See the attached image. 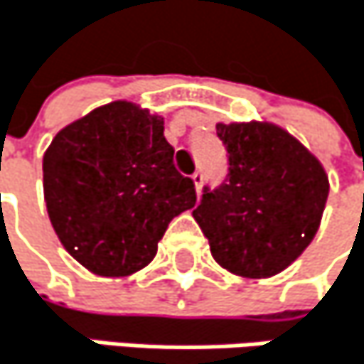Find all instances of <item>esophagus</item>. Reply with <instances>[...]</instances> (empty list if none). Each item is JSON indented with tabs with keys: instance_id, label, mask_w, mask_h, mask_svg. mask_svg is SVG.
Returning a JSON list of instances; mask_svg holds the SVG:
<instances>
[{
	"instance_id": "obj_1",
	"label": "esophagus",
	"mask_w": 364,
	"mask_h": 364,
	"mask_svg": "<svg viewBox=\"0 0 364 364\" xmlns=\"http://www.w3.org/2000/svg\"><path fill=\"white\" fill-rule=\"evenodd\" d=\"M192 181H194V186H196V192L200 194V188H203V172L196 170V172L192 174Z\"/></svg>"
}]
</instances>
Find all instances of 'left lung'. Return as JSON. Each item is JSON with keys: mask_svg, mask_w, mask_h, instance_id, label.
Here are the masks:
<instances>
[{"mask_svg": "<svg viewBox=\"0 0 364 364\" xmlns=\"http://www.w3.org/2000/svg\"><path fill=\"white\" fill-rule=\"evenodd\" d=\"M228 174L192 211L213 259L246 278L289 267L313 242L328 198L319 159L269 122H218Z\"/></svg>", "mask_w": 364, "mask_h": 364, "instance_id": "1", "label": "left lung"}]
</instances>
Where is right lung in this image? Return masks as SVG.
<instances>
[{"label": "right lung", "mask_w": 364, "mask_h": 364, "mask_svg": "<svg viewBox=\"0 0 364 364\" xmlns=\"http://www.w3.org/2000/svg\"><path fill=\"white\" fill-rule=\"evenodd\" d=\"M172 157L164 118L129 101L64 127L43 157V188L68 255L97 276L146 267L172 218L196 205Z\"/></svg>", "instance_id": "1"}]
</instances>
